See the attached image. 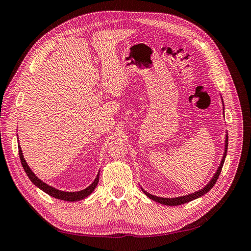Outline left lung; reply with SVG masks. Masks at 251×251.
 Returning <instances> with one entry per match:
<instances>
[{
    "label": "left lung",
    "mask_w": 251,
    "mask_h": 251,
    "mask_svg": "<svg viewBox=\"0 0 251 251\" xmlns=\"http://www.w3.org/2000/svg\"><path fill=\"white\" fill-rule=\"evenodd\" d=\"M221 98H222V96H221ZM222 103H223V98H222ZM223 107H224V103H223ZM223 112H224V108H223ZM227 148H228V134H227V131H226L225 149H224V154H223V157H222L221 163H220L217 172L214 175V177L210 179V181L208 182L206 185H205L203 188L199 189V191H197V192H195L193 194L185 195V196L175 197V198H162V197H157V196H154V195H151V194L146 192L142 187H140V188L142 189V192L146 194V196L149 197L150 199H151V200L155 201V202L160 203V204H163V205H169V206H177V205H181V204H184V203H187V202H191V201H193L195 199H198V198H200V197H202L203 195L208 193L210 189L214 187V185L216 184V182H217V180H218V178L220 176V174H221L223 164H224V161H225L226 154H227Z\"/></svg>",
    "instance_id": "left-lung-1"
}]
</instances>
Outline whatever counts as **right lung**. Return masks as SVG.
Segmentation results:
<instances>
[{"instance_id":"1","label":"right lung","mask_w":251,"mask_h":251,"mask_svg":"<svg viewBox=\"0 0 251 251\" xmlns=\"http://www.w3.org/2000/svg\"><path fill=\"white\" fill-rule=\"evenodd\" d=\"M19 155H20V159H21V163L23 165V168H24V171L26 172L27 176L30 179V181H31L35 186H37L40 189H42L43 192H45L46 194H48L49 196L53 197V198H56V199H59V200H64V201H69V202L82 200V199L87 198L89 195H91V194L93 193L95 187L98 184V181H100V172H98L95 180L87 188L82 189V191H78V192L59 191V189H57L55 187H53L51 185L46 184V183H45V182H43L41 179H39V178L35 176V174L31 171V169L29 168V165L27 164V162L25 160L24 155H23L22 149L20 147V143H19Z\"/></svg>"}]
</instances>
